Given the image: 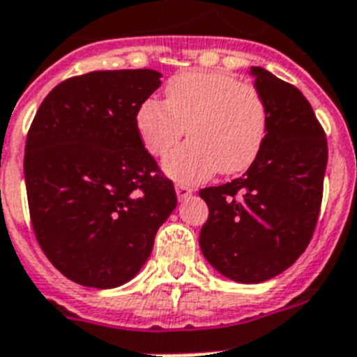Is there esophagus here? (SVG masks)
Wrapping results in <instances>:
<instances>
[{
  "mask_svg": "<svg viewBox=\"0 0 357 357\" xmlns=\"http://www.w3.org/2000/svg\"><path fill=\"white\" fill-rule=\"evenodd\" d=\"M176 194H178V199L188 198V196L192 194V187H190V185H185V183H178L176 185Z\"/></svg>",
  "mask_w": 357,
  "mask_h": 357,
  "instance_id": "esophagus-1",
  "label": "esophagus"
}]
</instances>
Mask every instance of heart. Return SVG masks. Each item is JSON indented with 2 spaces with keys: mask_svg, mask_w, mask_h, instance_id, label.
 I'll list each match as a JSON object with an SVG mask.
<instances>
[{
  "mask_svg": "<svg viewBox=\"0 0 357 357\" xmlns=\"http://www.w3.org/2000/svg\"><path fill=\"white\" fill-rule=\"evenodd\" d=\"M190 141L165 159L167 176L196 183L216 170H248L268 135V108L255 86L220 71H183L165 86V102L146 98L135 112L144 150L163 158L183 137Z\"/></svg>",
  "mask_w": 357,
  "mask_h": 357,
  "instance_id": "b5f03b06",
  "label": "heart"
}]
</instances>
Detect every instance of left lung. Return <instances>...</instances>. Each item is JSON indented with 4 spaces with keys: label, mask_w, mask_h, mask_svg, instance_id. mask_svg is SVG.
Instances as JSON below:
<instances>
[{
    "label": "left lung",
    "mask_w": 357,
    "mask_h": 357,
    "mask_svg": "<svg viewBox=\"0 0 357 357\" xmlns=\"http://www.w3.org/2000/svg\"><path fill=\"white\" fill-rule=\"evenodd\" d=\"M251 75L268 108L262 150L242 178L199 190L208 207L202 253L244 284L273 279L308 248L328 161L326 135L306 97L264 68Z\"/></svg>",
    "instance_id": "1"
}]
</instances>
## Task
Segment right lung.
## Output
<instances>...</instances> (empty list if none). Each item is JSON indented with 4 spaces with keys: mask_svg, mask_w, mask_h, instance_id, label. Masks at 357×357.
Instances as JSON below:
<instances>
[{
    "mask_svg": "<svg viewBox=\"0 0 357 357\" xmlns=\"http://www.w3.org/2000/svg\"><path fill=\"white\" fill-rule=\"evenodd\" d=\"M161 86L153 69L91 71L43 98L23 174L34 234L51 264L89 288H117L149 260L176 190L135 130Z\"/></svg>",
    "mask_w": 357,
    "mask_h": 357,
    "instance_id": "1",
    "label": "right lung"
}]
</instances>
